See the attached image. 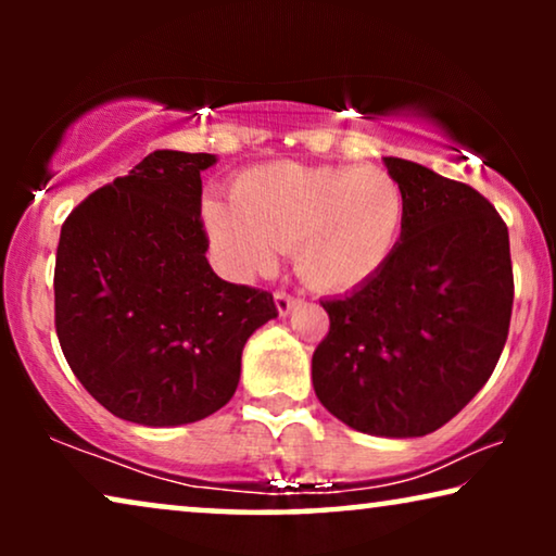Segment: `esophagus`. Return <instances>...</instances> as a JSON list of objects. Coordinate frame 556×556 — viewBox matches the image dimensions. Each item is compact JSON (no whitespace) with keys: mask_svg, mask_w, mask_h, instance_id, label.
<instances>
[{"mask_svg":"<svg viewBox=\"0 0 556 556\" xmlns=\"http://www.w3.org/2000/svg\"><path fill=\"white\" fill-rule=\"evenodd\" d=\"M295 303H299V299H295V295L286 293V291H276V308H278L280 316L291 314V311L295 308Z\"/></svg>","mask_w":556,"mask_h":556,"instance_id":"1","label":"esophagus"}]
</instances>
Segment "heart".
<instances>
[{
	"label": "heart",
	"instance_id": "1",
	"mask_svg": "<svg viewBox=\"0 0 556 556\" xmlns=\"http://www.w3.org/2000/svg\"><path fill=\"white\" fill-rule=\"evenodd\" d=\"M212 248L235 278H257L293 250L299 276L341 293L377 276L405 227V194L379 166L278 162L242 172L232 204H202Z\"/></svg>",
	"mask_w": 556,
	"mask_h": 556
}]
</instances>
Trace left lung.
I'll return each mask as SVG.
<instances>
[{"label":"left lung","mask_w":556,"mask_h":556,"mask_svg":"<svg viewBox=\"0 0 556 556\" xmlns=\"http://www.w3.org/2000/svg\"><path fill=\"white\" fill-rule=\"evenodd\" d=\"M405 227L382 270L321 301L329 333L311 362L316 397L349 428L420 438L489 382L514 306L508 230L473 187L384 156Z\"/></svg>","instance_id":"8db88e82"}]
</instances>
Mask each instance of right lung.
Segmentation results:
<instances>
[{"label":"right lung","mask_w":556,"mask_h":556,"mask_svg":"<svg viewBox=\"0 0 556 556\" xmlns=\"http://www.w3.org/2000/svg\"><path fill=\"white\" fill-rule=\"evenodd\" d=\"M215 154L159 149L83 200L60 230L55 329L73 375L121 420H204L238 390L268 291L210 268L202 177Z\"/></svg>","instance_id":"right-lung-1"}]
</instances>
